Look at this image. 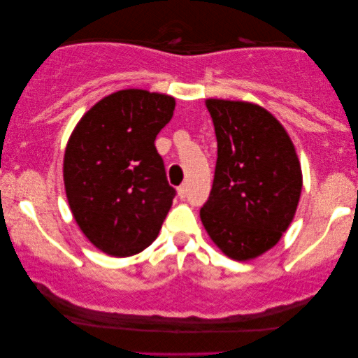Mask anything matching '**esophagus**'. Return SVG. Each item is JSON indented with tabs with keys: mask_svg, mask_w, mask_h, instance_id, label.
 <instances>
[{
	"mask_svg": "<svg viewBox=\"0 0 358 358\" xmlns=\"http://www.w3.org/2000/svg\"><path fill=\"white\" fill-rule=\"evenodd\" d=\"M178 195H179L180 199H184L185 195H187V185H185V184L179 185V187H178Z\"/></svg>",
	"mask_w": 358,
	"mask_h": 358,
	"instance_id": "1",
	"label": "esophagus"
}]
</instances>
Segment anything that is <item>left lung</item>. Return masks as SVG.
Masks as SVG:
<instances>
[{"label": "left lung", "mask_w": 358, "mask_h": 358, "mask_svg": "<svg viewBox=\"0 0 358 358\" xmlns=\"http://www.w3.org/2000/svg\"><path fill=\"white\" fill-rule=\"evenodd\" d=\"M205 106L218 158L200 220L224 256L251 261L275 246L293 222L303 187L300 159L290 135L264 107L212 97Z\"/></svg>", "instance_id": "obj_1"}]
</instances>
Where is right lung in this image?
<instances>
[{
  "mask_svg": "<svg viewBox=\"0 0 358 358\" xmlns=\"http://www.w3.org/2000/svg\"><path fill=\"white\" fill-rule=\"evenodd\" d=\"M173 96L122 90L97 101L71 131L63 182L83 234L114 257L135 256L158 236L176 190L156 135L173 119Z\"/></svg>",
  "mask_w": 358,
  "mask_h": 358,
  "instance_id": "right-lung-1",
  "label": "right lung"
}]
</instances>
